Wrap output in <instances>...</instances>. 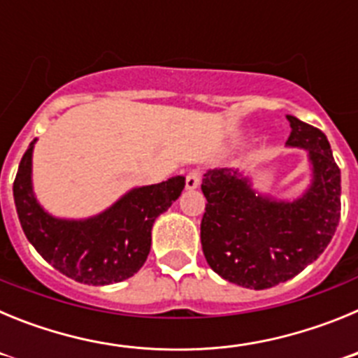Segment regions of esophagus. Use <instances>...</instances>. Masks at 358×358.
<instances>
[{
  "instance_id": "1",
  "label": "esophagus",
  "mask_w": 358,
  "mask_h": 358,
  "mask_svg": "<svg viewBox=\"0 0 358 358\" xmlns=\"http://www.w3.org/2000/svg\"><path fill=\"white\" fill-rule=\"evenodd\" d=\"M201 172L199 170H194V172H189L188 176H186V189H195L199 188V185H201Z\"/></svg>"
}]
</instances>
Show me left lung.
I'll return each mask as SVG.
<instances>
[{
    "instance_id": "8db88e82",
    "label": "left lung",
    "mask_w": 358,
    "mask_h": 358,
    "mask_svg": "<svg viewBox=\"0 0 358 358\" xmlns=\"http://www.w3.org/2000/svg\"><path fill=\"white\" fill-rule=\"evenodd\" d=\"M287 120L292 132L285 145L306 150L312 169L301 197L260 194L238 170L202 177V251L218 276L245 289H271L297 276L328 248L341 218V170L327 136L296 116Z\"/></svg>"
}]
</instances>
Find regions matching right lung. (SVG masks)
Returning a JSON list of instances; mask_svg holds the SVG:
<instances>
[{
    "label": "right lung",
    "mask_w": 358,
    "mask_h": 358,
    "mask_svg": "<svg viewBox=\"0 0 358 358\" xmlns=\"http://www.w3.org/2000/svg\"><path fill=\"white\" fill-rule=\"evenodd\" d=\"M30 143L19 163L14 202L28 242L44 260L84 285H110L134 276L150 252L152 226L185 188V177L129 189L90 218H57L39 204L31 185Z\"/></svg>",
    "instance_id": "add662e5"
}]
</instances>
